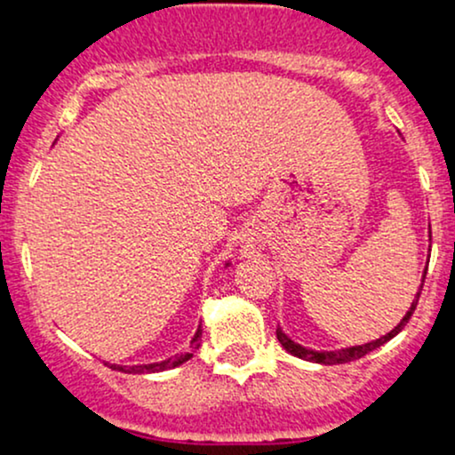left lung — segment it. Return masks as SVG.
Masks as SVG:
<instances>
[{"label":"left lung","mask_w":455,"mask_h":455,"mask_svg":"<svg viewBox=\"0 0 455 455\" xmlns=\"http://www.w3.org/2000/svg\"><path fill=\"white\" fill-rule=\"evenodd\" d=\"M430 239H432V233H430ZM423 281H426V272H423L421 287H423ZM421 287H419V289H421ZM419 296H421V291H417V296H414V300L411 304V308H408V313L402 317V322H399L391 332H387V334H384V337L376 339V341L363 343V346H352V347H341V349H311V347L300 346V343L291 341V339H289L287 334L283 332L281 326L276 328V339H278V341H281V346L287 349L289 354H293V356L302 358V361L319 363V365H341V363H352V361H356V358H363V356H365V354L373 352V349H376V347L384 346V343L391 341V339L395 337V334L402 332V328L406 326L408 319L412 317L414 308H417Z\"/></svg>","instance_id":"left-lung-1"}]
</instances>
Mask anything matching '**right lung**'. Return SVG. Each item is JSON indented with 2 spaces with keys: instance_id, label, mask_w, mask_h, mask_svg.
Masks as SVG:
<instances>
[{
  "instance_id": "obj_1",
  "label": "right lung",
  "mask_w": 455,
  "mask_h": 455,
  "mask_svg": "<svg viewBox=\"0 0 455 455\" xmlns=\"http://www.w3.org/2000/svg\"><path fill=\"white\" fill-rule=\"evenodd\" d=\"M228 263H224V267H227ZM201 326L196 328V332H194L192 337V343H189V347L196 349L198 346H201ZM192 358V352H186V354H174L172 358H166V361H159V363H148V365H114V363H108L109 369H116V371H124V373H157V371H166V369H172V367H179L183 365V363L189 361Z\"/></svg>"
}]
</instances>
